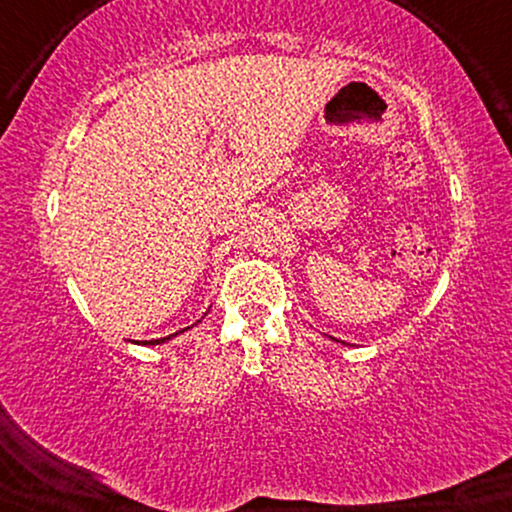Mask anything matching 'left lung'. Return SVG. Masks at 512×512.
Returning <instances> with one entry per match:
<instances>
[{"label": "left lung", "mask_w": 512, "mask_h": 512, "mask_svg": "<svg viewBox=\"0 0 512 512\" xmlns=\"http://www.w3.org/2000/svg\"><path fill=\"white\" fill-rule=\"evenodd\" d=\"M333 340H335V338H333Z\"/></svg>", "instance_id": "left-lung-1"}]
</instances>
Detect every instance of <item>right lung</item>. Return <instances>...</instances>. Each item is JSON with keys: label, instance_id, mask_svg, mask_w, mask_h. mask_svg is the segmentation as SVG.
<instances>
[{"label": "right lung", "instance_id": "1", "mask_svg": "<svg viewBox=\"0 0 512 512\" xmlns=\"http://www.w3.org/2000/svg\"><path fill=\"white\" fill-rule=\"evenodd\" d=\"M195 324H200V321H195ZM195 324H193V326H195ZM193 326H188V328H181V331H177V333H172V335H167V338H160V340H142V342H139V340H135V342H137V345H160V342H167V340L177 338V335H181V333L191 331V328H193Z\"/></svg>", "mask_w": 512, "mask_h": 512}]
</instances>
